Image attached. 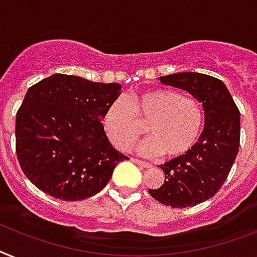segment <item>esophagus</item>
<instances>
[{
  "label": "esophagus",
  "instance_id": "obj_1",
  "mask_svg": "<svg viewBox=\"0 0 257 257\" xmlns=\"http://www.w3.org/2000/svg\"><path fill=\"white\" fill-rule=\"evenodd\" d=\"M132 161L137 165H141V166H144V168H150V166H152L149 162H144L141 161V160H137V158H132Z\"/></svg>",
  "mask_w": 257,
  "mask_h": 257
}]
</instances>
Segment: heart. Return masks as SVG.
I'll return each instance as SVG.
<instances>
[{
    "label": "heart",
    "instance_id": "obj_1",
    "mask_svg": "<svg viewBox=\"0 0 257 257\" xmlns=\"http://www.w3.org/2000/svg\"><path fill=\"white\" fill-rule=\"evenodd\" d=\"M104 129L114 148L126 150L143 135L147 124L149 137L139 145L144 156L161 153L173 160L186 156L203 131L204 116L197 100L169 88H153L132 100L120 96L104 114Z\"/></svg>",
    "mask_w": 257,
    "mask_h": 257
}]
</instances>
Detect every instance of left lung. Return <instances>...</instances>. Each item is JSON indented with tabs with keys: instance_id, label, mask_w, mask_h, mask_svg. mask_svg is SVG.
<instances>
[{
	"instance_id": "left-lung-1",
	"label": "left lung",
	"mask_w": 257,
	"mask_h": 257,
	"mask_svg": "<svg viewBox=\"0 0 257 257\" xmlns=\"http://www.w3.org/2000/svg\"><path fill=\"white\" fill-rule=\"evenodd\" d=\"M160 81L187 91L202 103L204 128L186 156L160 165L165 181L149 194L165 206L191 207L214 197L230 174L240 144V112L226 84L214 76L178 72Z\"/></svg>"
}]
</instances>
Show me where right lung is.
Segmentation results:
<instances>
[{
  "label": "right lung",
  "instance_id": "1",
  "mask_svg": "<svg viewBox=\"0 0 257 257\" xmlns=\"http://www.w3.org/2000/svg\"><path fill=\"white\" fill-rule=\"evenodd\" d=\"M121 84L55 74L27 89L16 117L17 158L39 190L81 201L107 186L118 162L103 118Z\"/></svg>",
  "mask_w": 257,
  "mask_h": 257
}]
</instances>
